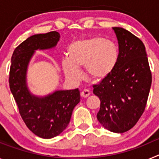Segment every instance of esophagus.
<instances>
[{
	"label": "esophagus",
	"instance_id": "obj_1",
	"mask_svg": "<svg viewBox=\"0 0 159 159\" xmlns=\"http://www.w3.org/2000/svg\"><path fill=\"white\" fill-rule=\"evenodd\" d=\"M80 95L83 97V98H87V97H88L90 95V92L88 91V90L85 89L81 92Z\"/></svg>",
	"mask_w": 159,
	"mask_h": 159
}]
</instances>
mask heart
<instances>
[{
    "mask_svg": "<svg viewBox=\"0 0 159 159\" xmlns=\"http://www.w3.org/2000/svg\"><path fill=\"white\" fill-rule=\"evenodd\" d=\"M67 58L62 61V67L67 78L78 82L84 68L87 75L94 80H103L115 69L119 60L117 46L104 38L82 39L73 42L67 48Z\"/></svg>",
    "mask_w": 159,
    "mask_h": 159,
    "instance_id": "heart-1",
    "label": "heart"
}]
</instances>
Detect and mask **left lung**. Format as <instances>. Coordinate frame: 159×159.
<instances>
[{
  "label": "left lung",
  "instance_id": "left-lung-1",
  "mask_svg": "<svg viewBox=\"0 0 159 159\" xmlns=\"http://www.w3.org/2000/svg\"><path fill=\"white\" fill-rule=\"evenodd\" d=\"M112 29L119 43V60L110 75L93 85V93L100 99L99 123L110 131L123 133L144 112L152 75L142 40L126 29Z\"/></svg>",
  "mask_w": 159,
  "mask_h": 159
}]
</instances>
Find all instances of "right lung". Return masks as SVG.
<instances>
[{
    "instance_id": "obj_1",
    "label": "right lung",
    "mask_w": 159,
    "mask_h": 159,
    "mask_svg": "<svg viewBox=\"0 0 159 159\" xmlns=\"http://www.w3.org/2000/svg\"><path fill=\"white\" fill-rule=\"evenodd\" d=\"M60 37L55 31L30 36L15 48L11 60L8 83L20 115L28 128L43 139L54 138L65 130L80 100L78 88L40 98L32 95L27 88L26 71L35 50L55 47Z\"/></svg>"
}]
</instances>
